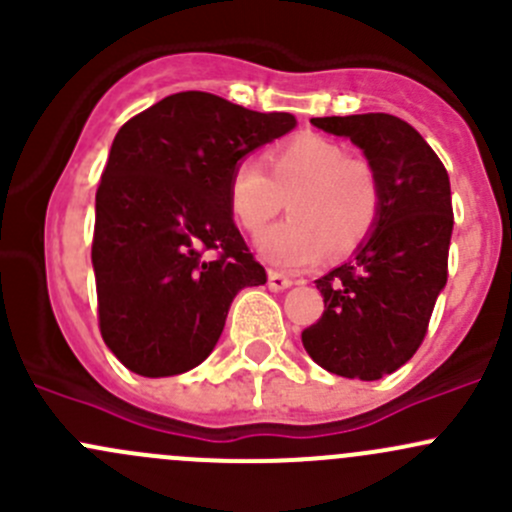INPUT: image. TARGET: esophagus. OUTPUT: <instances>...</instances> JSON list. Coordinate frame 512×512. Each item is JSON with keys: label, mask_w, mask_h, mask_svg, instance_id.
I'll use <instances>...</instances> for the list:
<instances>
[{"label": "esophagus", "mask_w": 512, "mask_h": 512, "mask_svg": "<svg viewBox=\"0 0 512 512\" xmlns=\"http://www.w3.org/2000/svg\"><path fill=\"white\" fill-rule=\"evenodd\" d=\"M267 280H270V289H275V292H282V289L292 287V277L282 275V272H277V270L267 272Z\"/></svg>", "instance_id": "34e87169"}]
</instances>
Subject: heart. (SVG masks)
<instances>
[{
  "mask_svg": "<svg viewBox=\"0 0 512 512\" xmlns=\"http://www.w3.org/2000/svg\"><path fill=\"white\" fill-rule=\"evenodd\" d=\"M257 160H240L227 178V208L250 235L285 208L289 215L260 237V255L275 267L299 270L327 250L342 257L364 245L381 218V180L374 163L349 156L342 143L302 133Z\"/></svg>",
  "mask_w": 512,
  "mask_h": 512,
  "instance_id": "1",
  "label": "heart"
}]
</instances>
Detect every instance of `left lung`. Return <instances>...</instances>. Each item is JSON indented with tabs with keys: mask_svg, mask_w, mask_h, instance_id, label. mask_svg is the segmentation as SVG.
<instances>
[{
	"mask_svg": "<svg viewBox=\"0 0 512 512\" xmlns=\"http://www.w3.org/2000/svg\"><path fill=\"white\" fill-rule=\"evenodd\" d=\"M352 138L381 180V218L356 255L319 277L324 312L302 332L307 354L337 376L376 381L421 347L448 280L451 183L411 123L391 113L312 118Z\"/></svg>",
	"mask_w": 512,
	"mask_h": 512,
	"instance_id": "obj_1",
	"label": "left lung"
}]
</instances>
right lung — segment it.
Instances as JSON below:
<instances>
[{
	"label": "right lung",
	"mask_w": 512,
	"mask_h": 512,
	"mask_svg": "<svg viewBox=\"0 0 512 512\" xmlns=\"http://www.w3.org/2000/svg\"><path fill=\"white\" fill-rule=\"evenodd\" d=\"M292 113L205 91L165 96L113 138L96 190L98 329L126 369L175 376L208 359L227 309L267 272L227 208L237 160L285 136Z\"/></svg>",
	"instance_id": "right-lung-1"
}]
</instances>
